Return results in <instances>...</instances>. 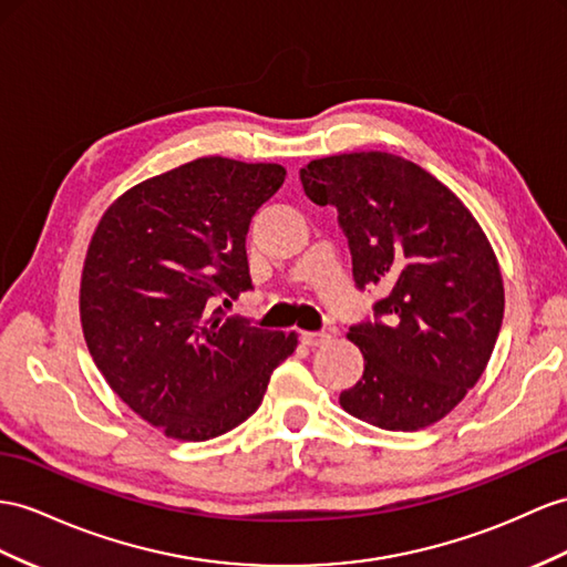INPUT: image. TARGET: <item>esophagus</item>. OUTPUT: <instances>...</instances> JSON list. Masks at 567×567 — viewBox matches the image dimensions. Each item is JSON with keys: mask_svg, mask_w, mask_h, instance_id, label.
<instances>
[{"mask_svg": "<svg viewBox=\"0 0 567 567\" xmlns=\"http://www.w3.org/2000/svg\"><path fill=\"white\" fill-rule=\"evenodd\" d=\"M330 340L328 332H301V342L311 347V350H316V347H321Z\"/></svg>", "mask_w": 567, "mask_h": 567, "instance_id": "1", "label": "esophagus"}]
</instances>
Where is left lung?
I'll use <instances>...</instances> for the list:
<instances>
[{
	"mask_svg": "<svg viewBox=\"0 0 567 567\" xmlns=\"http://www.w3.org/2000/svg\"><path fill=\"white\" fill-rule=\"evenodd\" d=\"M303 194L332 206L357 289L379 287L373 316L350 326L364 373L340 404L388 431L439 422L482 379L503 323V278L462 200L410 159L344 153L299 172Z\"/></svg>",
	"mask_w": 567,
	"mask_h": 567,
	"instance_id": "left-lung-1",
	"label": "left lung"
}]
</instances>
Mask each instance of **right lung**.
<instances>
[{"mask_svg":"<svg viewBox=\"0 0 567 567\" xmlns=\"http://www.w3.org/2000/svg\"><path fill=\"white\" fill-rule=\"evenodd\" d=\"M280 165L198 157L112 203L81 278V323L110 388L169 439L246 422L297 338L227 316L254 289L246 235L285 182Z\"/></svg>","mask_w":567,"mask_h":567,"instance_id":"add662e5","label":"right lung"}]
</instances>
